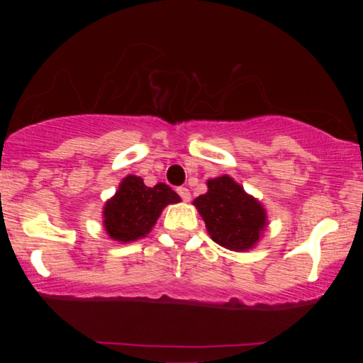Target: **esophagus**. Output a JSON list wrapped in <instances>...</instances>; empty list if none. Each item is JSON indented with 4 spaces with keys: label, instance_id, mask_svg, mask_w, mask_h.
<instances>
[{
    "label": "esophagus",
    "instance_id": "esophagus-1",
    "mask_svg": "<svg viewBox=\"0 0 363 363\" xmlns=\"http://www.w3.org/2000/svg\"><path fill=\"white\" fill-rule=\"evenodd\" d=\"M178 195L182 196V200L183 201H190V198H191V195H190V190H188V188H185V186H180L178 188Z\"/></svg>",
    "mask_w": 363,
    "mask_h": 363
}]
</instances>
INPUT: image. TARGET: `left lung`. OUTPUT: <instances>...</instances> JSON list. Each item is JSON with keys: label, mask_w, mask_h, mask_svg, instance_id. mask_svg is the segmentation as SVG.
<instances>
[{"label": "left lung", "mask_w": 363, "mask_h": 363, "mask_svg": "<svg viewBox=\"0 0 363 363\" xmlns=\"http://www.w3.org/2000/svg\"><path fill=\"white\" fill-rule=\"evenodd\" d=\"M208 191L193 200L211 240L231 251H247L267 226L266 210L240 183L223 175L206 182Z\"/></svg>", "instance_id": "left-lung-1"}]
</instances>
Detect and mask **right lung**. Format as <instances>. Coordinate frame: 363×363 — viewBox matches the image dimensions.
Wrapping results in <instances>:
<instances>
[{
  "label": "right lung",
  "instance_id": "right-lung-1",
  "mask_svg": "<svg viewBox=\"0 0 363 363\" xmlns=\"http://www.w3.org/2000/svg\"><path fill=\"white\" fill-rule=\"evenodd\" d=\"M178 201L180 196L165 183L147 186L140 177L127 175L104 206V228L118 242L137 241L152 231L163 208Z\"/></svg>",
  "mask_w": 363,
  "mask_h": 363
}]
</instances>
